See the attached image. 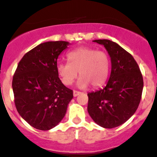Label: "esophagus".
<instances>
[{"label": "esophagus", "instance_id": "1", "mask_svg": "<svg viewBox=\"0 0 157 157\" xmlns=\"http://www.w3.org/2000/svg\"><path fill=\"white\" fill-rule=\"evenodd\" d=\"M80 94V92H78V91H76V90H74L73 92V95L74 97H77V95H79Z\"/></svg>", "mask_w": 157, "mask_h": 157}]
</instances>
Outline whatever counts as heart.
Listing matches in <instances>:
<instances>
[{
  "instance_id": "heart-1",
  "label": "heart",
  "mask_w": 157,
  "mask_h": 157,
  "mask_svg": "<svg viewBox=\"0 0 157 157\" xmlns=\"http://www.w3.org/2000/svg\"><path fill=\"white\" fill-rule=\"evenodd\" d=\"M68 62L57 63V72L62 83L70 86L79 74L81 77L77 82L80 88L92 85L98 88L105 83L110 71V59L108 54L101 50L82 47L67 53Z\"/></svg>"
}]
</instances>
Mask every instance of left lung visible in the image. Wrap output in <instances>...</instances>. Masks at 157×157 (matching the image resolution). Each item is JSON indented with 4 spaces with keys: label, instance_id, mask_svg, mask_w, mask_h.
<instances>
[{
    "label": "left lung",
    "instance_id": "8db88e82",
    "mask_svg": "<svg viewBox=\"0 0 157 157\" xmlns=\"http://www.w3.org/2000/svg\"><path fill=\"white\" fill-rule=\"evenodd\" d=\"M108 51L111 72L106 86L88 93V113L95 123L106 128L117 127L136 111L142 95V74L136 61L117 43L95 40Z\"/></svg>",
    "mask_w": 157,
    "mask_h": 157
}]
</instances>
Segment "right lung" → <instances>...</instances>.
<instances>
[{
    "mask_svg": "<svg viewBox=\"0 0 157 157\" xmlns=\"http://www.w3.org/2000/svg\"><path fill=\"white\" fill-rule=\"evenodd\" d=\"M66 41H48L25 54L13 78L16 110L34 128L47 131L65 117L73 91L59 77L56 65Z\"/></svg>",
    "mask_w": 157,
    "mask_h": 157,
    "instance_id": "add662e5",
    "label": "right lung"
}]
</instances>
